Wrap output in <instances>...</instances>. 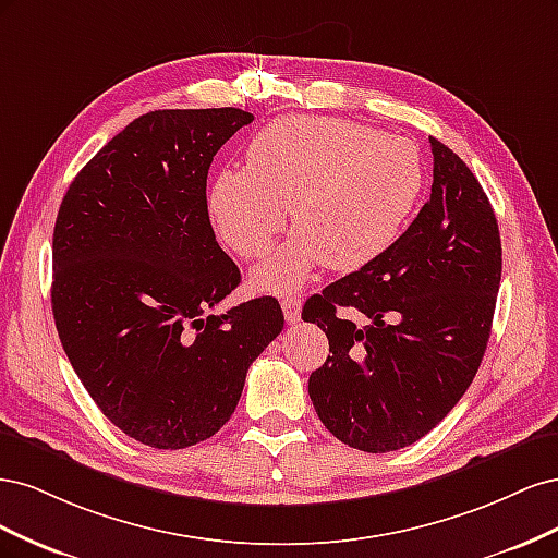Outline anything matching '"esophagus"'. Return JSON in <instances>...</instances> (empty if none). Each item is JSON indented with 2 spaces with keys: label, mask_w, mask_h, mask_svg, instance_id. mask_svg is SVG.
<instances>
[{
  "label": "esophagus",
  "mask_w": 558,
  "mask_h": 558,
  "mask_svg": "<svg viewBox=\"0 0 558 558\" xmlns=\"http://www.w3.org/2000/svg\"><path fill=\"white\" fill-rule=\"evenodd\" d=\"M281 310H283L286 324H298L302 314V300L298 295H286L281 300Z\"/></svg>",
  "instance_id": "1"
}]
</instances>
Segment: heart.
<instances>
[{"label": "heart", "mask_w": 558, "mask_h": 558, "mask_svg": "<svg viewBox=\"0 0 558 558\" xmlns=\"http://www.w3.org/2000/svg\"><path fill=\"white\" fill-rule=\"evenodd\" d=\"M424 191V160L400 134L340 118L283 116L253 134L244 170L218 172L209 214L221 240L246 260L269 251L291 207L298 232L251 281L291 293L326 263L351 272L379 258Z\"/></svg>", "instance_id": "obj_1"}]
</instances>
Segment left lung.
<instances>
[{
    "mask_svg": "<svg viewBox=\"0 0 558 558\" xmlns=\"http://www.w3.org/2000/svg\"><path fill=\"white\" fill-rule=\"evenodd\" d=\"M433 189L379 258L312 295L302 318L330 356L310 377L324 426L386 453L453 410L484 359L502 272L496 214L468 165L430 137Z\"/></svg>",
    "mask_w": 558,
    "mask_h": 558,
    "instance_id": "8db88e82",
    "label": "left lung"
}]
</instances>
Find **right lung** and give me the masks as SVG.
Masks as SVG:
<instances>
[{"mask_svg": "<svg viewBox=\"0 0 558 558\" xmlns=\"http://www.w3.org/2000/svg\"><path fill=\"white\" fill-rule=\"evenodd\" d=\"M253 113H144L70 183L53 230L62 349L113 426L154 449L223 428L246 369L283 328L275 298L211 312L240 286L207 209L214 156Z\"/></svg>", "mask_w": 558, "mask_h": 558, "instance_id": "right-lung-1", "label": "right lung"}]
</instances>
